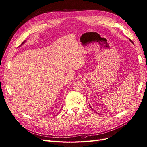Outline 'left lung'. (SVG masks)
<instances>
[{
  "label": "left lung",
  "instance_id": "1",
  "mask_svg": "<svg viewBox=\"0 0 147 147\" xmlns=\"http://www.w3.org/2000/svg\"><path fill=\"white\" fill-rule=\"evenodd\" d=\"M130 40V42H131V43H133V41H131V40H130H130ZM89 106H90V107H91V109H92V107H91V106H90V105H89ZM92 110H93V109H92Z\"/></svg>",
  "mask_w": 147,
  "mask_h": 147
}]
</instances>
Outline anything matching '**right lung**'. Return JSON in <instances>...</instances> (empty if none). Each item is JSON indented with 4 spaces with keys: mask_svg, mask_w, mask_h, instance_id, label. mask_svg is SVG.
I'll use <instances>...</instances> for the list:
<instances>
[{
    "mask_svg": "<svg viewBox=\"0 0 147 147\" xmlns=\"http://www.w3.org/2000/svg\"><path fill=\"white\" fill-rule=\"evenodd\" d=\"M25 42H26V40H25V41H23V43H22V44H21V45H20V46H22V45H23V44H24V43Z\"/></svg>",
    "mask_w": 147,
    "mask_h": 147,
    "instance_id": "1",
    "label": "right lung"
}]
</instances>
